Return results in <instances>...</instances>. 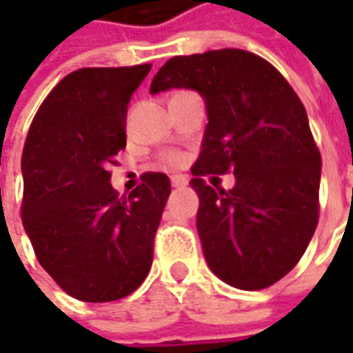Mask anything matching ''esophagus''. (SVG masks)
Listing matches in <instances>:
<instances>
[{
	"label": "esophagus",
	"instance_id": "1",
	"mask_svg": "<svg viewBox=\"0 0 353 353\" xmlns=\"http://www.w3.org/2000/svg\"><path fill=\"white\" fill-rule=\"evenodd\" d=\"M170 184H172V188H184L188 184V179L183 176V174H176V176L170 179Z\"/></svg>",
	"mask_w": 353,
	"mask_h": 353
}]
</instances>
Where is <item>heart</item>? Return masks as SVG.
<instances>
[{"mask_svg":"<svg viewBox=\"0 0 353 353\" xmlns=\"http://www.w3.org/2000/svg\"><path fill=\"white\" fill-rule=\"evenodd\" d=\"M179 161H181V159H179V155H172V153H170V155H167V163H170V165H176Z\"/></svg>","mask_w":353,"mask_h":353,"instance_id":"b5f03b06","label":"heart"}]
</instances>
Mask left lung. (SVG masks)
Wrapping results in <instances>:
<instances>
[{
	"mask_svg": "<svg viewBox=\"0 0 353 353\" xmlns=\"http://www.w3.org/2000/svg\"><path fill=\"white\" fill-rule=\"evenodd\" d=\"M172 88L198 92L208 114L190 169L204 259L236 289L271 287L299 263L319 224L322 161L305 105L277 68L239 48L170 59L149 92ZM228 170L236 176L230 191L199 179Z\"/></svg>",
	"mask_w": 353,
	"mask_h": 353,
	"instance_id": "1",
	"label": "left lung"
}]
</instances>
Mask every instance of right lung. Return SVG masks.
Here are the masks:
<instances>
[{
  "label": "right lung",
  "instance_id": "obj_1",
  "mask_svg": "<svg viewBox=\"0 0 353 353\" xmlns=\"http://www.w3.org/2000/svg\"><path fill=\"white\" fill-rule=\"evenodd\" d=\"M149 70L139 64L64 76L25 141L23 228L43 269L84 303L128 296L153 263L169 176L147 172L129 196H117L108 172L125 147L128 105Z\"/></svg>",
  "mask_w": 353,
  "mask_h": 353
}]
</instances>
